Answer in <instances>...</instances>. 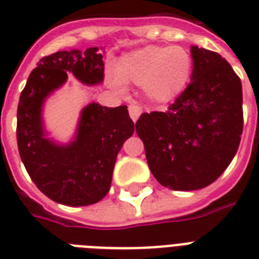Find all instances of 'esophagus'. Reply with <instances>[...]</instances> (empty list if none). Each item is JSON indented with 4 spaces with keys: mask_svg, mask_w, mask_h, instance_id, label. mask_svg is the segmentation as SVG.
Listing matches in <instances>:
<instances>
[{
    "mask_svg": "<svg viewBox=\"0 0 259 259\" xmlns=\"http://www.w3.org/2000/svg\"><path fill=\"white\" fill-rule=\"evenodd\" d=\"M129 114H130V118L136 122L138 118H140V115L142 114V107L138 105V103L133 102V103H130L129 105Z\"/></svg>",
    "mask_w": 259,
    "mask_h": 259,
    "instance_id": "obj_1",
    "label": "esophagus"
}]
</instances>
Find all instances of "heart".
<instances>
[{
  "label": "heart",
  "instance_id": "b5f03b06",
  "mask_svg": "<svg viewBox=\"0 0 259 259\" xmlns=\"http://www.w3.org/2000/svg\"><path fill=\"white\" fill-rule=\"evenodd\" d=\"M191 75L192 58L184 48L148 46L126 54L110 82L115 89H122V82L141 84L148 101L165 105L184 91Z\"/></svg>",
  "mask_w": 259,
  "mask_h": 259
}]
</instances>
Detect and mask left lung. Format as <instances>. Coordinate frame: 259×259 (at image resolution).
I'll use <instances>...</instances> for the list:
<instances>
[{
    "label": "left lung",
    "mask_w": 259,
    "mask_h": 259,
    "mask_svg": "<svg viewBox=\"0 0 259 259\" xmlns=\"http://www.w3.org/2000/svg\"><path fill=\"white\" fill-rule=\"evenodd\" d=\"M191 83L166 111L144 113L136 132L156 180L195 191L217 180L233 161L243 130L242 83L226 59L191 47Z\"/></svg>",
    "instance_id": "1"
}]
</instances>
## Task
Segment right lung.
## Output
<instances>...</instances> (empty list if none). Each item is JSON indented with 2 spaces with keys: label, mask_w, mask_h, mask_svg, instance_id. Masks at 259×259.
<instances>
[{
  "label": "right lung",
  "mask_w": 259,
  "mask_h": 259,
  "mask_svg": "<svg viewBox=\"0 0 259 259\" xmlns=\"http://www.w3.org/2000/svg\"><path fill=\"white\" fill-rule=\"evenodd\" d=\"M102 58L98 47L46 56L30 72L20 95V157L36 187L60 204L79 207L102 200L111 185L118 152L134 133L126 106L106 107L91 102L83 107L72 141L59 144L48 137L42 122L47 98L67 82L70 74L87 86L103 82Z\"/></svg>",
  "instance_id": "1"
}]
</instances>
